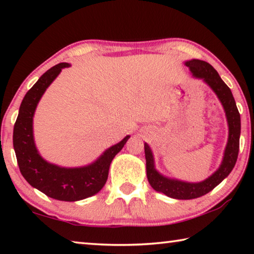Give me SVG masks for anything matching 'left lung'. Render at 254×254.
Returning a JSON list of instances; mask_svg holds the SVG:
<instances>
[{"label": "left lung", "mask_w": 254, "mask_h": 254, "mask_svg": "<svg viewBox=\"0 0 254 254\" xmlns=\"http://www.w3.org/2000/svg\"><path fill=\"white\" fill-rule=\"evenodd\" d=\"M189 70L195 78L203 79L212 91L216 94L221 104L224 109L227 126H229V139L224 150V156L221 166L206 178L199 183H188L183 180L166 177L161 175L154 167V158L152 150L148 143H144V154L147 161V177L151 187L159 192L167 195L175 199H194L204 196L221 184L230 173L233 170L236 159H238L240 148V134H241V118L235 100L224 81L218 75V72L210 66L208 63L199 59H191L185 62Z\"/></svg>", "instance_id": "obj_1"}]
</instances>
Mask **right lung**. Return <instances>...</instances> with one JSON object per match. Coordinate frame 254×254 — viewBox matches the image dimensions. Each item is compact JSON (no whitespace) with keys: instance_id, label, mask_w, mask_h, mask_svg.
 Wrapping results in <instances>:
<instances>
[{"instance_id":"right-lung-1","label":"right lung","mask_w":254,"mask_h":254,"mask_svg":"<svg viewBox=\"0 0 254 254\" xmlns=\"http://www.w3.org/2000/svg\"><path fill=\"white\" fill-rule=\"evenodd\" d=\"M69 66L67 63H60L50 68L25 94L14 124L13 147L21 174L32 187L54 199L76 201L97 194L104 187L111 162L121 151L130 135L106 149L87 166L66 168L50 163L40 156L33 136L34 112L46 89L63 68Z\"/></svg>"}]
</instances>
